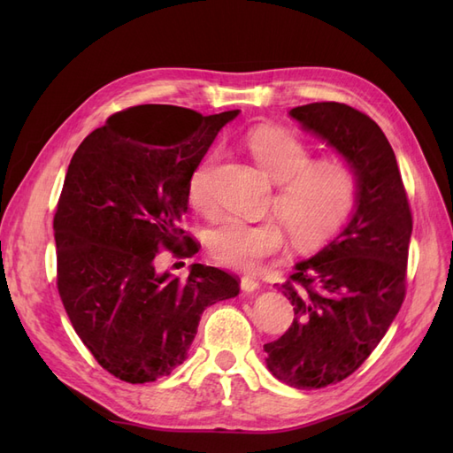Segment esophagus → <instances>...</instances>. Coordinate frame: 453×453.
<instances>
[{
	"label": "esophagus",
	"instance_id": "obj_1",
	"mask_svg": "<svg viewBox=\"0 0 453 453\" xmlns=\"http://www.w3.org/2000/svg\"><path fill=\"white\" fill-rule=\"evenodd\" d=\"M240 285H242V291H245V293H253L258 289V281L251 276H243Z\"/></svg>",
	"mask_w": 453,
	"mask_h": 453
}]
</instances>
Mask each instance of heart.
<instances>
[{
  "label": "heart",
  "instance_id": "obj_1",
  "mask_svg": "<svg viewBox=\"0 0 453 453\" xmlns=\"http://www.w3.org/2000/svg\"><path fill=\"white\" fill-rule=\"evenodd\" d=\"M245 145L270 180L281 185L278 213L298 245L310 248L344 225L357 196V180L346 162H311V149L295 134L276 127L251 130ZM213 162L215 157L200 162L188 180L190 202L202 211L213 210ZM283 243L281 225L273 219L248 221L226 215L208 232L213 258L234 270H255L266 257L281 251Z\"/></svg>",
  "mask_w": 453,
  "mask_h": 453
}]
</instances>
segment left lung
I'll use <instances>...</instances> for the list:
<instances>
[{
    "label": "left lung",
    "mask_w": 453,
    "mask_h": 453,
    "mask_svg": "<svg viewBox=\"0 0 453 453\" xmlns=\"http://www.w3.org/2000/svg\"><path fill=\"white\" fill-rule=\"evenodd\" d=\"M289 117L333 147L357 180L348 225L281 285L293 325L265 344L273 376L319 389L353 374L399 313L412 215L393 149L372 119L338 102L298 105Z\"/></svg>",
    "instance_id": "1"
}]
</instances>
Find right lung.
Segmentation results:
<instances>
[{
    "label": "right lung",
    "instance_id": "1",
    "mask_svg": "<svg viewBox=\"0 0 453 453\" xmlns=\"http://www.w3.org/2000/svg\"><path fill=\"white\" fill-rule=\"evenodd\" d=\"M238 113L135 105L87 135L70 162L54 215L58 293L94 359L122 381L168 376L187 359L203 310L240 293L215 266L193 265L185 281L155 266L162 248L195 255L190 238L187 252L176 245L188 180Z\"/></svg>",
    "mask_w": 453,
    "mask_h": 453
}]
</instances>
